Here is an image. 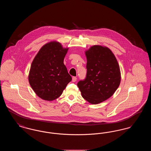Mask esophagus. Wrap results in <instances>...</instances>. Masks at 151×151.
I'll return each instance as SVG.
<instances>
[{
    "instance_id": "obj_1",
    "label": "esophagus",
    "mask_w": 151,
    "mask_h": 151,
    "mask_svg": "<svg viewBox=\"0 0 151 151\" xmlns=\"http://www.w3.org/2000/svg\"><path fill=\"white\" fill-rule=\"evenodd\" d=\"M76 80H77V78H76V77H75V76H73V77L72 78V82H75Z\"/></svg>"
}]
</instances>
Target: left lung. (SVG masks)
<instances>
[{"instance_id": "1", "label": "left lung", "mask_w": 151, "mask_h": 151, "mask_svg": "<svg viewBox=\"0 0 151 151\" xmlns=\"http://www.w3.org/2000/svg\"><path fill=\"white\" fill-rule=\"evenodd\" d=\"M86 76L78 86L82 97L92 104H97L110 98L121 82L119 66L109 49L95 45L86 52Z\"/></svg>"}]
</instances>
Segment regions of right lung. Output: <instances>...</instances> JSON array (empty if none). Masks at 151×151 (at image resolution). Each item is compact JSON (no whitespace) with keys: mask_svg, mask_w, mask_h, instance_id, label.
Here are the masks:
<instances>
[{"mask_svg":"<svg viewBox=\"0 0 151 151\" xmlns=\"http://www.w3.org/2000/svg\"><path fill=\"white\" fill-rule=\"evenodd\" d=\"M68 49L57 42L45 45L30 67L29 82L37 95L44 100L57 99L72 80L63 63Z\"/></svg>","mask_w":151,"mask_h":151,"instance_id":"right-lung-1","label":"right lung"}]
</instances>
